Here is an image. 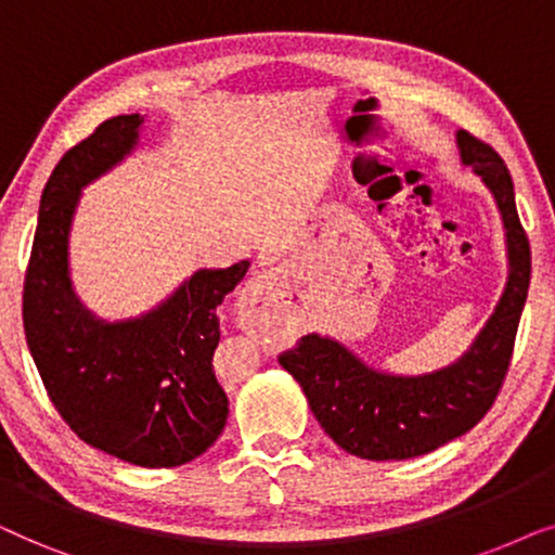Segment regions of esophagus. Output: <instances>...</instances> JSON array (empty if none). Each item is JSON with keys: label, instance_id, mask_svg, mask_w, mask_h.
I'll use <instances>...</instances> for the list:
<instances>
[{"label": "esophagus", "instance_id": "34e87169", "mask_svg": "<svg viewBox=\"0 0 555 555\" xmlns=\"http://www.w3.org/2000/svg\"><path fill=\"white\" fill-rule=\"evenodd\" d=\"M282 284V273H279L276 269H269V271H258L254 279H250L248 286H246V294L248 297H263L266 292H271L273 286Z\"/></svg>", "mask_w": 555, "mask_h": 555}]
</instances>
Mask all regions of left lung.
I'll return each mask as SVG.
<instances>
[{"label":"left lung","mask_w":555,"mask_h":555,"mask_svg":"<svg viewBox=\"0 0 555 555\" xmlns=\"http://www.w3.org/2000/svg\"><path fill=\"white\" fill-rule=\"evenodd\" d=\"M462 162L482 177L505 225L507 284L475 343L452 365L390 375L365 365L332 337L307 335L279 354L305 390L324 434L360 460H411L467 434L498 398L513 358L530 284V246L515 208L513 177L490 144L456 131Z\"/></svg>","instance_id":"1"}]
</instances>
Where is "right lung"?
Segmentation results:
<instances>
[{"label": "right lung", "instance_id": "right-lung-1", "mask_svg": "<svg viewBox=\"0 0 555 555\" xmlns=\"http://www.w3.org/2000/svg\"><path fill=\"white\" fill-rule=\"evenodd\" d=\"M144 116L103 121L57 162L42 190L22 292L29 354L65 424L101 452L137 467H180L223 431L228 396L212 373L218 307L248 261L201 269L137 320L103 322L76 297L68 235L80 188L139 144Z\"/></svg>", "mask_w": 555, "mask_h": 555}]
</instances>
